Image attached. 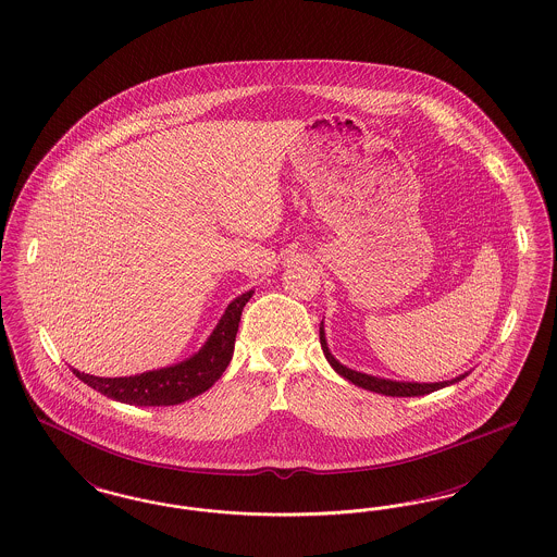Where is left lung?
I'll list each match as a JSON object with an SVG mask.
<instances>
[{"mask_svg": "<svg viewBox=\"0 0 557 557\" xmlns=\"http://www.w3.org/2000/svg\"><path fill=\"white\" fill-rule=\"evenodd\" d=\"M320 342H322L323 355L327 362L332 364V369L341 375V377L355 383L357 387L362 389H369V392H375L381 395H392V397H416V395H426L436 392V389H443V387H449L453 383L466 379L469 373H463L459 377L450 379V381H438V383H413V381H394V379L375 377V375H367V373H360V371H352L348 367H344L341 360L334 359V355L330 352L327 348V341H325V332H323V322L320 323Z\"/></svg>", "mask_w": 557, "mask_h": 557, "instance_id": "1", "label": "left lung"}]
</instances>
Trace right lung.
Masks as SVG:
<instances>
[{"label": "right lung", "mask_w": 557, "mask_h": 557, "mask_svg": "<svg viewBox=\"0 0 557 557\" xmlns=\"http://www.w3.org/2000/svg\"><path fill=\"white\" fill-rule=\"evenodd\" d=\"M251 295L253 290H246L235 297L211 336L190 359L131 377H94L77 369H72L73 375L90 385L91 389L128 406H176L193 399L213 387L216 379L225 373L234 357L239 318Z\"/></svg>", "instance_id": "add662e5"}]
</instances>
